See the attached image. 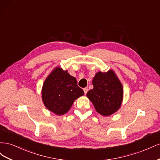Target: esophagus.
<instances>
[{"label": "esophagus", "instance_id": "obj_1", "mask_svg": "<svg viewBox=\"0 0 160 160\" xmlns=\"http://www.w3.org/2000/svg\"><path fill=\"white\" fill-rule=\"evenodd\" d=\"M83 91H84V93H85V94L86 95V94H87V93H88V88H84V89H83Z\"/></svg>", "mask_w": 160, "mask_h": 160}]
</instances>
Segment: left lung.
<instances>
[{
    "mask_svg": "<svg viewBox=\"0 0 160 160\" xmlns=\"http://www.w3.org/2000/svg\"><path fill=\"white\" fill-rule=\"evenodd\" d=\"M93 89L87 96L98 112L109 116L116 112L122 103L123 90L122 83L113 70L106 72H98L92 81Z\"/></svg>",
    "mask_w": 160,
    "mask_h": 160,
    "instance_id": "obj_1",
    "label": "left lung"
}]
</instances>
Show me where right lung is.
<instances>
[{"instance_id": "1", "label": "right lung", "mask_w": 160, "mask_h": 160, "mask_svg": "<svg viewBox=\"0 0 160 160\" xmlns=\"http://www.w3.org/2000/svg\"><path fill=\"white\" fill-rule=\"evenodd\" d=\"M84 95L74 77L59 67L47 77L42 88V99L45 107L58 115L66 113L75 99Z\"/></svg>"}]
</instances>
